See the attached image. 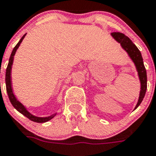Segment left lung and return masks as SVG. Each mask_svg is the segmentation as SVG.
<instances>
[{
    "instance_id": "obj_1",
    "label": "left lung",
    "mask_w": 156,
    "mask_h": 156,
    "mask_svg": "<svg viewBox=\"0 0 156 156\" xmlns=\"http://www.w3.org/2000/svg\"><path fill=\"white\" fill-rule=\"evenodd\" d=\"M111 34L114 38V39L118 41V43L122 45L123 49L127 52L129 57L131 58L132 60L134 61V64L136 66L137 71L139 73V80L141 82V90H140V94H139V101L135 106V109H137L144 98L146 91H147V71H146L145 66L143 64V57H142L141 52L138 49V47L132 43V41L124 34L119 33V32H113V33H111Z\"/></svg>"
}]
</instances>
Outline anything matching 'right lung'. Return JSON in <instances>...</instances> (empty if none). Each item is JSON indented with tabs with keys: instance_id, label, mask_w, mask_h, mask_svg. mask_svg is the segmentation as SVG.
<instances>
[{
	"instance_id": "1",
	"label": "right lung",
	"mask_w": 156,
	"mask_h": 156,
	"mask_svg": "<svg viewBox=\"0 0 156 156\" xmlns=\"http://www.w3.org/2000/svg\"><path fill=\"white\" fill-rule=\"evenodd\" d=\"M26 34L22 36V38L20 39V41L18 42L15 47L13 48V51L11 53V55L9 57V60L8 66H7V68H6V72H5V84H6V91H7V93H8L9 98V101H10L11 104L13 105V106L14 107L15 109H17V111L20 112V113L23 114L24 116H26L27 118H29L30 120L33 121V122H35L38 123H43L46 122L47 121L51 120V118H53L55 116V114H53V115L50 116L48 118H38V117H35V116L32 115L31 113H29L27 110V109L25 108L24 105H22L21 103H20L16 98L14 97L13 93V91H12V87H11V68H12V64H13V56H14L15 53H16V51L18 48V47L20 46L21 43L23 40V38H25Z\"/></svg>"
}]
</instances>
